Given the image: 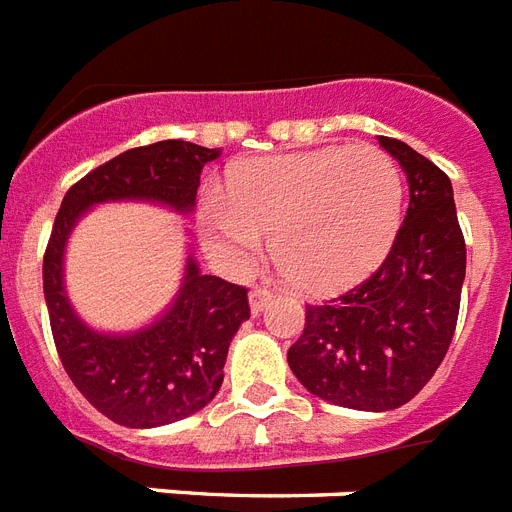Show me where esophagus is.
<instances>
[{
    "label": "esophagus",
    "instance_id": "34e87169",
    "mask_svg": "<svg viewBox=\"0 0 512 512\" xmlns=\"http://www.w3.org/2000/svg\"><path fill=\"white\" fill-rule=\"evenodd\" d=\"M248 298H251V311H253V314H261V311H264V308L269 306V303H272L274 293H272V290H266V287H253Z\"/></svg>",
    "mask_w": 512,
    "mask_h": 512
}]
</instances>
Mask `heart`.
<instances>
[{
	"mask_svg": "<svg viewBox=\"0 0 512 512\" xmlns=\"http://www.w3.org/2000/svg\"><path fill=\"white\" fill-rule=\"evenodd\" d=\"M403 172L379 146H327L256 156L232 167L227 196L201 209L206 243L230 269H248L272 235L282 272L308 293L363 280L403 222Z\"/></svg>",
	"mask_w": 512,
	"mask_h": 512,
	"instance_id": "obj_1",
	"label": "heart"
}]
</instances>
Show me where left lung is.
I'll use <instances>...</instances> for the list:
<instances>
[{"instance_id": "obj_1", "label": "left lung", "mask_w": 512, "mask_h": 512, "mask_svg": "<svg viewBox=\"0 0 512 512\" xmlns=\"http://www.w3.org/2000/svg\"><path fill=\"white\" fill-rule=\"evenodd\" d=\"M403 167L411 201L387 259L340 298L308 303L287 363L316 398L392 411L421 392L455 335L466 280V240L453 185L398 138H379Z\"/></svg>"}]
</instances>
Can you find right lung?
<instances>
[{"mask_svg":"<svg viewBox=\"0 0 512 512\" xmlns=\"http://www.w3.org/2000/svg\"><path fill=\"white\" fill-rule=\"evenodd\" d=\"M219 154L188 141L138 146L80 177L62 198L44 253L49 324L67 377L114 424L151 429L209 405L225 379L232 337L251 316L248 290L201 274L188 256L183 287L159 322L133 335H104L80 322L67 301L65 243L80 214L104 201H156L190 211L204 164Z\"/></svg>","mask_w":512,"mask_h":512,"instance_id":"1","label":"right lung"}]
</instances>
